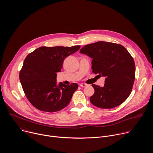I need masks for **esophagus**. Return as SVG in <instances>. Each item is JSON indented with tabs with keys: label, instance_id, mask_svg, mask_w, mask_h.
Listing matches in <instances>:
<instances>
[{
	"label": "esophagus",
	"instance_id": "obj_1",
	"mask_svg": "<svg viewBox=\"0 0 153 153\" xmlns=\"http://www.w3.org/2000/svg\"><path fill=\"white\" fill-rule=\"evenodd\" d=\"M88 84H86V83H80V86L81 87H85V86H88Z\"/></svg>",
	"mask_w": 153,
	"mask_h": 153
}]
</instances>
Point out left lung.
I'll return each instance as SVG.
<instances>
[{
    "label": "left lung",
    "instance_id": "1",
    "mask_svg": "<svg viewBox=\"0 0 153 153\" xmlns=\"http://www.w3.org/2000/svg\"><path fill=\"white\" fill-rule=\"evenodd\" d=\"M80 53L92 58L93 73L105 77L103 87L92 85L91 103L110 109L125 102L131 93L136 73L134 59L127 50L120 44L99 41L84 46Z\"/></svg>",
    "mask_w": 153,
    "mask_h": 153
}]
</instances>
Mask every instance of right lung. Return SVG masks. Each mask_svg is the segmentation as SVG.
<instances>
[{
    "label": "right lung",
    "mask_w": 153,
    "mask_h": 153,
    "mask_svg": "<svg viewBox=\"0 0 153 153\" xmlns=\"http://www.w3.org/2000/svg\"><path fill=\"white\" fill-rule=\"evenodd\" d=\"M80 48L41 47L26 57L19 79L26 97L36 108L53 113L69 104L78 85L57 84V73L61 71L64 59Z\"/></svg>",
    "instance_id": "right-lung-1"
}]
</instances>
